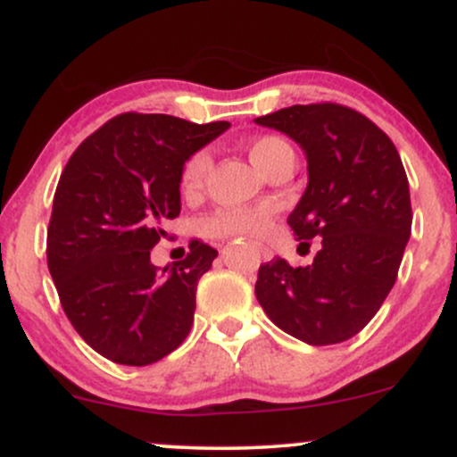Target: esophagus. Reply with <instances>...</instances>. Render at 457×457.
Returning a JSON list of instances; mask_svg holds the SVG:
<instances>
[{"instance_id": "esophagus-1", "label": "esophagus", "mask_w": 457, "mask_h": 457, "mask_svg": "<svg viewBox=\"0 0 457 457\" xmlns=\"http://www.w3.org/2000/svg\"><path fill=\"white\" fill-rule=\"evenodd\" d=\"M262 253H264V255H266V251H262Z\"/></svg>"}]
</instances>
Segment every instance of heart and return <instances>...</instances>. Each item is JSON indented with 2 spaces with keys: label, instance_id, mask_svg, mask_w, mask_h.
<instances>
[{
  "label": "heart",
  "instance_id": "heart-1",
  "mask_svg": "<svg viewBox=\"0 0 457 457\" xmlns=\"http://www.w3.org/2000/svg\"><path fill=\"white\" fill-rule=\"evenodd\" d=\"M290 145L279 137H260L249 144V159L260 171L272 161L277 152L287 150ZM208 174V154L206 152H195L185 162L180 174V191L182 195H195L204 187ZM206 232L217 238H255L270 225L269 208H221L206 219Z\"/></svg>",
  "mask_w": 457,
  "mask_h": 457
}]
</instances>
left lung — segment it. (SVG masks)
<instances>
[{"instance_id": "1", "label": "left lung", "mask_w": 457, "mask_h": 457, "mask_svg": "<svg viewBox=\"0 0 457 457\" xmlns=\"http://www.w3.org/2000/svg\"><path fill=\"white\" fill-rule=\"evenodd\" d=\"M307 154L309 182L287 225L301 245L322 238L309 266H260L255 296L272 322L312 345L342 344L376 316L411 238L408 178L389 135L337 103L292 104L255 118Z\"/></svg>"}]
</instances>
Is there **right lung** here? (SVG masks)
Listing matches in <instances>:
<instances>
[{
  "label": "right lung",
  "mask_w": 457,
  "mask_h": 457,
  "mask_svg": "<svg viewBox=\"0 0 457 457\" xmlns=\"http://www.w3.org/2000/svg\"><path fill=\"white\" fill-rule=\"evenodd\" d=\"M229 129L165 113H120L68 159L46 229V264L62 309L104 359L150 365L187 339L199 277L217 249L188 243L156 269L150 251L180 214V174L193 152Z\"/></svg>",
  "instance_id": "add662e5"
}]
</instances>
